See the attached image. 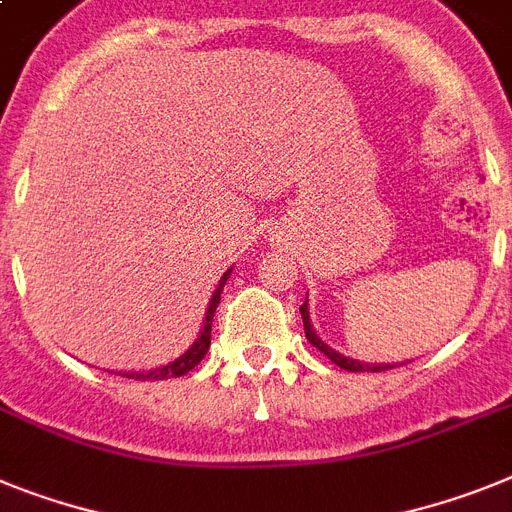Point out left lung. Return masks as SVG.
<instances>
[{
	"instance_id": "left-lung-1",
	"label": "left lung",
	"mask_w": 512,
	"mask_h": 512,
	"mask_svg": "<svg viewBox=\"0 0 512 512\" xmlns=\"http://www.w3.org/2000/svg\"><path fill=\"white\" fill-rule=\"evenodd\" d=\"M299 312H302V320H304V333H307V341L315 346L320 354H325L333 364H338L341 369H346V372H382V369H393L398 367V364H367V362H359V359H351V356H343L338 354L336 349H330L328 343L322 341L320 336L315 333V328H312V320H309V299H304V304L299 307Z\"/></svg>"
}]
</instances>
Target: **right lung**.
<instances>
[{
	"label": "right lung",
	"instance_id": "obj_1",
	"mask_svg": "<svg viewBox=\"0 0 512 512\" xmlns=\"http://www.w3.org/2000/svg\"><path fill=\"white\" fill-rule=\"evenodd\" d=\"M229 276H231V268L223 273L221 281H218V286H216V291H213V296H210V304H208V309H205V317H203V328H200V333H197L195 343H192L190 349L184 351V354L176 356L174 362L161 364V367H156V369H143V372H119V375L130 377V380H169V377L187 375L190 369H195L197 364L203 362V356L208 354V349H210V325H213V315H216V307H218V302H221L223 283L229 281Z\"/></svg>",
	"mask_w": 512,
	"mask_h": 512
}]
</instances>
